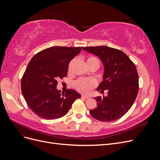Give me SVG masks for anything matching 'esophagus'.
Returning <instances> with one entry per match:
<instances>
[{
	"label": "esophagus",
	"mask_w": 160,
	"mask_h": 160,
	"mask_svg": "<svg viewBox=\"0 0 160 160\" xmlns=\"http://www.w3.org/2000/svg\"><path fill=\"white\" fill-rule=\"evenodd\" d=\"M81 98H83V99H89V97L83 95H81Z\"/></svg>",
	"instance_id": "34e87169"
}]
</instances>
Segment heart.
I'll return each instance as SVG.
<instances>
[{
    "label": "heart",
    "instance_id": "heart-1",
    "mask_svg": "<svg viewBox=\"0 0 160 160\" xmlns=\"http://www.w3.org/2000/svg\"><path fill=\"white\" fill-rule=\"evenodd\" d=\"M97 62L99 64V61L95 57H91L87 59V65L92 63V62ZM95 85V82L93 80L89 79H81L77 80L75 83V87L77 91L81 93H88L90 90L93 88Z\"/></svg>",
    "mask_w": 160,
    "mask_h": 160
}]
</instances>
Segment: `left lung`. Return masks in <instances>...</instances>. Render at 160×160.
Returning a JSON list of instances; mask_svg holds the SVG:
<instances>
[{"mask_svg":"<svg viewBox=\"0 0 160 160\" xmlns=\"http://www.w3.org/2000/svg\"><path fill=\"white\" fill-rule=\"evenodd\" d=\"M98 56L104 67L103 81L97 88L108 91V96L96 97L98 106L90 110L92 117L101 122H112L122 118L133 104L139 91L136 67L123 51L106 46L82 47Z\"/></svg>","mask_w":160,"mask_h":160,"instance_id":"1","label":"left lung"}]
</instances>
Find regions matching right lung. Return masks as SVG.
I'll use <instances>...</instances> for the list:
<instances>
[{"label": "right lung", "instance_id": "add662e5", "mask_svg": "<svg viewBox=\"0 0 160 160\" xmlns=\"http://www.w3.org/2000/svg\"><path fill=\"white\" fill-rule=\"evenodd\" d=\"M81 47H51L38 52L27 67L21 81L24 98L29 108L45 119H59L69 112L81 95L73 89L61 93L57 79L66 77L69 63Z\"/></svg>", "mask_w": 160, "mask_h": 160}]
</instances>
